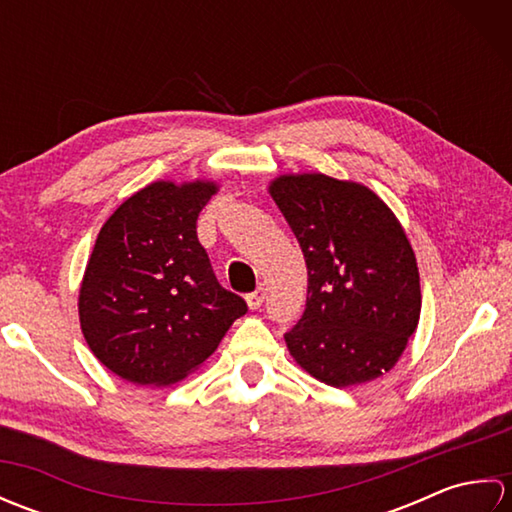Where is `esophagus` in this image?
Masks as SVG:
<instances>
[{
    "label": "esophagus",
    "instance_id": "34e87169",
    "mask_svg": "<svg viewBox=\"0 0 512 512\" xmlns=\"http://www.w3.org/2000/svg\"><path fill=\"white\" fill-rule=\"evenodd\" d=\"M264 299H266V288H264V286H257L255 292H250V295H246V303H248L250 310L262 308Z\"/></svg>",
    "mask_w": 512,
    "mask_h": 512
}]
</instances>
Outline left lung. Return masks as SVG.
Returning a JSON list of instances; mask_svg holds the SVG:
<instances>
[{
  "mask_svg": "<svg viewBox=\"0 0 512 512\" xmlns=\"http://www.w3.org/2000/svg\"><path fill=\"white\" fill-rule=\"evenodd\" d=\"M268 193L308 270L306 312L284 336L290 356L332 387L383 376L405 352L422 308L405 228L361 182L284 173Z\"/></svg>",
  "mask_w": 512,
  "mask_h": 512,
  "instance_id": "left-lung-1",
  "label": "left lung"
}]
</instances>
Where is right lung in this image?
Masks as SVG:
<instances>
[{"label": "right lung", "instance_id": "1", "mask_svg": "<svg viewBox=\"0 0 512 512\" xmlns=\"http://www.w3.org/2000/svg\"><path fill=\"white\" fill-rule=\"evenodd\" d=\"M213 180H158L101 228L79 290L85 343L134 385L165 387L209 358L246 301L224 290L198 239Z\"/></svg>", "mask_w": 512, "mask_h": 512}]
</instances>
